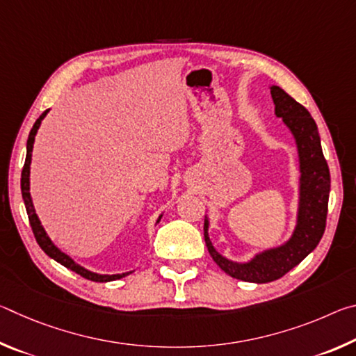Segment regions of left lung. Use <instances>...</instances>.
<instances>
[{
    "label": "left lung",
    "mask_w": 356,
    "mask_h": 356,
    "mask_svg": "<svg viewBox=\"0 0 356 356\" xmlns=\"http://www.w3.org/2000/svg\"><path fill=\"white\" fill-rule=\"evenodd\" d=\"M275 113L292 130L298 144L301 168V196L298 225L292 238L281 248L265 251L250 264L229 262L215 251L207 236V220L204 221V238L216 265L232 278L246 282H272L284 276L316 248L327 226L330 168L325 160L321 136L314 119L303 105L278 86H272Z\"/></svg>",
    "instance_id": "obj_1"
}]
</instances>
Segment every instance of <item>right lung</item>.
I'll return each instance as SVG.
<instances>
[{"label":"right lung","instance_id":"1","mask_svg":"<svg viewBox=\"0 0 356 356\" xmlns=\"http://www.w3.org/2000/svg\"><path fill=\"white\" fill-rule=\"evenodd\" d=\"M47 113H48V110H45L44 113L40 114L39 119L34 122L31 131H29L28 144H26V160H25V165H23V171H22V195H23V201H25L28 220H29V225H31L33 234H34V237H35V242L39 243L42 251H44L47 256H50L51 259H55L56 262L64 265L65 268L72 270V272H75L76 275L83 276V278L91 280V281H95V282H108V281H114V280L122 278V276L129 275V273H122V275H97V273H91V272H88V270H84L83 267H80V265H76L74 261H72L69 256H65L64 252L59 251L56 246L51 243V240L47 237L44 227L40 226V221L38 218V215H35V212H34V207H33V202H31V195H29V163H31V152H33L34 136H35V134H38L39 125L42 122V119L47 116ZM156 221H160V218L156 220Z\"/></svg>","mask_w":356,"mask_h":356}]
</instances>
